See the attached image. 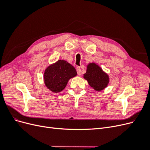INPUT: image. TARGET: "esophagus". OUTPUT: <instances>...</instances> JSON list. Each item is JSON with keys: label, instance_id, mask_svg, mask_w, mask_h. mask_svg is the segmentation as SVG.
I'll use <instances>...</instances> for the list:
<instances>
[{"label": "esophagus", "instance_id": "esophagus-1", "mask_svg": "<svg viewBox=\"0 0 150 150\" xmlns=\"http://www.w3.org/2000/svg\"><path fill=\"white\" fill-rule=\"evenodd\" d=\"M76 70H77V72H78V74L79 76H80V75H81V68H80V67H77Z\"/></svg>", "mask_w": 150, "mask_h": 150}]
</instances>
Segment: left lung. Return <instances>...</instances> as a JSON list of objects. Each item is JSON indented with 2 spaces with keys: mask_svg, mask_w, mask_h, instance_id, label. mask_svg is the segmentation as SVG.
<instances>
[{
  "mask_svg": "<svg viewBox=\"0 0 150 150\" xmlns=\"http://www.w3.org/2000/svg\"><path fill=\"white\" fill-rule=\"evenodd\" d=\"M84 78L88 84L97 91L104 89L109 83V76L101 68L95 63H90L87 66Z\"/></svg>",
  "mask_w": 150,
  "mask_h": 150,
  "instance_id": "8db88e82",
  "label": "left lung"
}]
</instances>
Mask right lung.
I'll list each match as a JSON object with an SVG mask.
<instances>
[{"label":"right lung","mask_w":150,"mask_h":150,"mask_svg":"<svg viewBox=\"0 0 150 150\" xmlns=\"http://www.w3.org/2000/svg\"><path fill=\"white\" fill-rule=\"evenodd\" d=\"M76 75L74 66L64 60H59L45 70L44 83L52 92L59 93L66 88L68 81Z\"/></svg>","instance_id":"right-lung-1"}]
</instances>
